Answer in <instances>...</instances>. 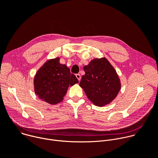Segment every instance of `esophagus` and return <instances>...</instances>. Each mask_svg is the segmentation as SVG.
I'll return each mask as SVG.
<instances>
[{
  "mask_svg": "<svg viewBox=\"0 0 158 158\" xmlns=\"http://www.w3.org/2000/svg\"><path fill=\"white\" fill-rule=\"evenodd\" d=\"M76 77L77 78L78 81H81V75H80L79 74H77L76 75Z\"/></svg>",
  "mask_w": 158,
  "mask_h": 158,
  "instance_id": "esophagus-1",
  "label": "esophagus"
}]
</instances>
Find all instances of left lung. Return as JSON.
<instances>
[{
  "label": "left lung",
  "instance_id": "1",
  "mask_svg": "<svg viewBox=\"0 0 158 158\" xmlns=\"http://www.w3.org/2000/svg\"><path fill=\"white\" fill-rule=\"evenodd\" d=\"M83 69L85 74L79 85L94 105L102 107L115 99L121 82L116 70L105 57L92 60Z\"/></svg>",
  "mask_w": 158,
  "mask_h": 158
}]
</instances>
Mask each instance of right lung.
<instances>
[{"label":"right lung","instance_id":"add662e5","mask_svg":"<svg viewBox=\"0 0 158 158\" xmlns=\"http://www.w3.org/2000/svg\"><path fill=\"white\" fill-rule=\"evenodd\" d=\"M59 58L50 59L37 72L34 85L38 97L50 104H56L63 100L67 89L78 83L69 67L59 62Z\"/></svg>","mask_w":158,"mask_h":158}]
</instances>
